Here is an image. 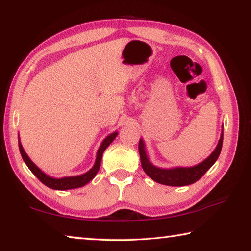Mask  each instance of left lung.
<instances>
[{"label":"left lung","mask_w":251,"mask_h":251,"mask_svg":"<svg viewBox=\"0 0 251 251\" xmlns=\"http://www.w3.org/2000/svg\"><path fill=\"white\" fill-rule=\"evenodd\" d=\"M223 145V133L218 141V145L216 149L214 150L213 153L207 159H205L203 162L200 165L192 167V168H175V169H160V168L154 167L153 165L149 162L147 154L145 151V145L143 140H139L138 149L140 154V161L141 167H143L144 171L147 173L153 181L158 182V183L165 184V185H171V186H183L192 184L194 182L201 179L205 175L209 168H211L215 161L217 160L218 156H220L221 150Z\"/></svg>","instance_id":"8db88e82"}]
</instances>
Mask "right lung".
Here are the masks:
<instances>
[{"mask_svg": "<svg viewBox=\"0 0 251 251\" xmlns=\"http://www.w3.org/2000/svg\"><path fill=\"white\" fill-rule=\"evenodd\" d=\"M116 136H117V133H113L104 139L101 147L99 148V151L97 154V160H95V163L92 169L84 173V175H81L78 176H67V177H62V179H54V177H50L47 175H45V173L40 169H38V168L34 165L33 161L28 158V156H27L26 152L24 151V149H23L21 143H18V147H20V151H21L23 160L25 161L27 167H28L30 171L38 177V180L40 182H43L45 185H47L48 188L53 189V190H70V189L81 188V186L89 183V182L92 180L95 176H97V173L100 169V166H101V160H102L104 150L110 146V144L114 139H115Z\"/></svg>", "mask_w": 251, "mask_h": 251, "instance_id": "obj_1", "label": "right lung"}]
</instances>
